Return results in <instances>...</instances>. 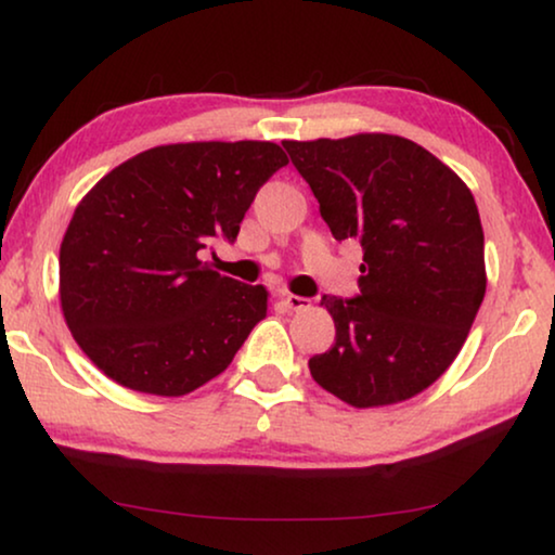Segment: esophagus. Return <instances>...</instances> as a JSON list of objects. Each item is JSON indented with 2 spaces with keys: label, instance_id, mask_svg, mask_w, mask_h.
Returning a JSON list of instances; mask_svg holds the SVG:
<instances>
[{
  "label": "esophagus",
  "instance_id": "obj_1",
  "mask_svg": "<svg viewBox=\"0 0 555 555\" xmlns=\"http://www.w3.org/2000/svg\"><path fill=\"white\" fill-rule=\"evenodd\" d=\"M283 300H285V306L291 308V310H308V308H310V300H308V298H302V295L285 293V295H283Z\"/></svg>",
  "mask_w": 555,
  "mask_h": 555
}]
</instances>
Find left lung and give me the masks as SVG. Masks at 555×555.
Listing matches in <instances>:
<instances>
[{
    "instance_id": "left-lung-1",
    "label": "left lung",
    "mask_w": 555,
    "mask_h": 555,
    "mask_svg": "<svg viewBox=\"0 0 555 555\" xmlns=\"http://www.w3.org/2000/svg\"><path fill=\"white\" fill-rule=\"evenodd\" d=\"M283 146L333 237L363 247L361 295H323L336 340L308 361L310 376L356 409L416 397L457 359L488 287L473 192L401 135Z\"/></svg>"
}]
</instances>
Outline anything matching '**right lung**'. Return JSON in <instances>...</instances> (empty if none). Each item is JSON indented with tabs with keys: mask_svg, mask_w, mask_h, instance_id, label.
<instances>
[{
	"mask_svg": "<svg viewBox=\"0 0 555 555\" xmlns=\"http://www.w3.org/2000/svg\"><path fill=\"white\" fill-rule=\"evenodd\" d=\"M287 164L272 141L156 146L82 196L60 245V308L113 382L184 397L230 366L268 313V291L199 260L237 240L257 189Z\"/></svg>",
	"mask_w": 555,
	"mask_h": 555,
	"instance_id": "obj_1",
	"label": "right lung"
}]
</instances>
